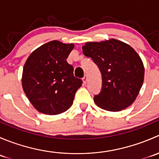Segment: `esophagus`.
Instances as JSON below:
<instances>
[{
    "label": "esophagus",
    "instance_id": "1",
    "mask_svg": "<svg viewBox=\"0 0 159 159\" xmlns=\"http://www.w3.org/2000/svg\"><path fill=\"white\" fill-rule=\"evenodd\" d=\"M82 80H83V82H84V84H86V83H87V80H88L87 75H84V78H82Z\"/></svg>",
    "mask_w": 159,
    "mask_h": 159
}]
</instances>
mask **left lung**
<instances>
[{
    "instance_id": "left-lung-1",
    "label": "left lung",
    "mask_w": 159,
    "mask_h": 159,
    "mask_svg": "<svg viewBox=\"0 0 159 159\" xmlns=\"http://www.w3.org/2000/svg\"><path fill=\"white\" fill-rule=\"evenodd\" d=\"M82 50L102 74V90L94 96L96 105L109 111H119L131 105L142 88L145 74L137 52L115 39L88 42Z\"/></svg>"
}]
</instances>
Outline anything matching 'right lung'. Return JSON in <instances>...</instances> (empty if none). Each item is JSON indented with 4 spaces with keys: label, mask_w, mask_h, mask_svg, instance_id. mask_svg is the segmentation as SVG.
<instances>
[{
    "label": "right lung",
    "mask_w": 159,
    "mask_h": 159,
    "mask_svg": "<svg viewBox=\"0 0 159 159\" xmlns=\"http://www.w3.org/2000/svg\"><path fill=\"white\" fill-rule=\"evenodd\" d=\"M73 48V44L50 41L33 51L25 62L22 86L38 111L58 115L73 104L75 92L82 84L66 61Z\"/></svg>",
    "instance_id": "1"
}]
</instances>
